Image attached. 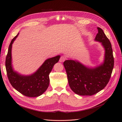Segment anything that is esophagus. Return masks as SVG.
Masks as SVG:
<instances>
[{
	"mask_svg": "<svg viewBox=\"0 0 122 122\" xmlns=\"http://www.w3.org/2000/svg\"><path fill=\"white\" fill-rule=\"evenodd\" d=\"M65 60H66V57L64 56H61L60 58V61H60V62H62L65 61Z\"/></svg>",
	"mask_w": 122,
	"mask_h": 122,
	"instance_id": "1",
	"label": "esophagus"
}]
</instances>
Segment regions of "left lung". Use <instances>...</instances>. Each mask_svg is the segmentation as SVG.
<instances>
[{
	"label": "left lung",
	"mask_w": 122,
	"mask_h": 122,
	"mask_svg": "<svg viewBox=\"0 0 122 122\" xmlns=\"http://www.w3.org/2000/svg\"><path fill=\"white\" fill-rule=\"evenodd\" d=\"M95 41L105 50L103 62L94 68L87 67L76 60H66L64 66L71 89L77 95L92 96L102 90L109 82L114 66L112 44L104 31L97 27Z\"/></svg>",
	"instance_id": "obj_1"
}]
</instances>
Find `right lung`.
<instances>
[{"instance_id": "obj_1", "label": "right lung", "mask_w": 122, "mask_h": 122, "mask_svg": "<svg viewBox=\"0 0 122 122\" xmlns=\"http://www.w3.org/2000/svg\"><path fill=\"white\" fill-rule=\"evenodd\" d=\"M18 35L11 41L5 60V68L10 82L12 86L25 96L36 97L40 96L45 92L49 84V75L53 66L57 63L61 56L57 55L48 58L41 66L31 75L20 74L14 70L12 66V44Z\"/></svg>"}]
</instances>
